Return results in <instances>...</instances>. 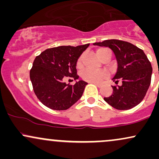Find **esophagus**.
Here are the masks:
<instances>
[{"label":"esophagus","mask_w":159,"mask_h":159,"mask_svg":"<svg viewBox=\"0 0 159 159\" xmlns=\"http://www.w3.org/2000/svg\"><path fill=\"white\" fill-rule=\"evenodd\" d=\"M92 83H93V84H96V85L97 86V87H102V84L99 83V82H92Z\"/></svg>","instance_id":"esophagus-1"}]
</instances>
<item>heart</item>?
I'll use <instances>...</instances> for the list:
<instances>
[{"instance_id": "1", "label": "heart", "mask_w": 159, "mask_h": 159, "mask_svg": "<svg viewBox=\"0 0 159 159\" xmlns=\"http://www.w3.org/2000/svg\"><path fill=\"white\" fill-rule=\"evenodd\" d=\"M107 50V48H99L97 51V54L101 59H102V57L105 52ZM82 59L83 56H81L78 59L77 61V67L78 68H81L82 67ZM81 76L82 79L89 82H98L101 80L105 79L108 76V73L105 70L101 71H93L91 69H86L81 72Z\"/></svg>"}]
</instances>
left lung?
I'll list each match as a JSON object with an SVG mask.
<instances>
[{
    "mask_svg": "<svg viewBox=\"0 0 159 159\" xmlns=\"http://www.w3.org/2000/svg\"><path fill=\"white\" fill-rule=\"evenodd\" d=\"M94 45L108 47L117 61V71L113 80V93L104 99L114 108L129 110L138 105L146 96L151 83L152 68L143 51L132 43L118 39L105 40Z\"/></svg>",
    "mask_w": 159,
    "mask_h": 159,
    "instance_id": "8db88e82",
    "label": "left lung"
}]
</instances>
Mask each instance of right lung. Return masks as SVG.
<instances>
[{"label":"right lung","instance_id":"right-lung-1","mask_svg":"<svg viewBox=\"0 0 159 159\" xmlns=\"http://www.w3.org/2000/svg\"><path fill=\"white\" fill-rule=\"evenodd\" d=\"M89 45L48 48L36 57L30 78L36 96L43 105L53 110H66L81 97L87 82L81 80L70 85L63 81L67 77L78 79V59Z\"/></svg>","mask_w":159,"mask_h":159}]
</instances>
